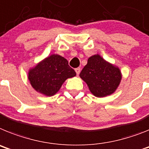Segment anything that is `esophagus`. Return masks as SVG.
I'll return each instance as SVG.
<instances>
[{"mask_svg": "<svg viewBox=\"0 0 149 149\" xmlns=\"http://www.w3.org/2000/svg\"><path fill=\"white\" fill-rule=\"evenodd\" d=\"M80 68L79 67H78V68H76V69H75V71H76V74L77 75H79L80 73Z\"/></svg>", "mask_w": 149, "mask_h": 149, "instance_id": "esophagus-1", "label": "esophagus"}]
</instances>
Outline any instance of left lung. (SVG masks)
Masks as SVG:
<instances>
[{
    "mask_svg": "<svg viewBox=\"0 0 149 149\" xmlns=\"http://www.w3.org/2000/svg\"><path fill=\"white\" fill-rule=\"evenodd\" d=\"M88 86L91 93L97 97L113 94L122 78L119 67L107 61L98 54L91 56L79 74Z\"/></svg>",
    "mask_w": 149,
    "mask_h": 149,
    "instance_id": "obj_1",
    "label": "left lung"
}]
</instances>
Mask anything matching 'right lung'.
Listing matches in <instances>:
<instances>
[{
	"label": "right lung",
	"mask_w": 149,
	"mask_h": 149,
	"mask_svg": "<svg viewBox=\"0 0 149 149\" xmlns=\"http://www.w3.org/2000/svg\"><path fill=\"white\" fill-rule=\"evenodd\" d=\"M76 73L64 57L52 54L28 70V79L33 88L45 96L55 95L67 79Z\"/></svg>",
	"instance_id": "obj_1"
}]
</instances>
